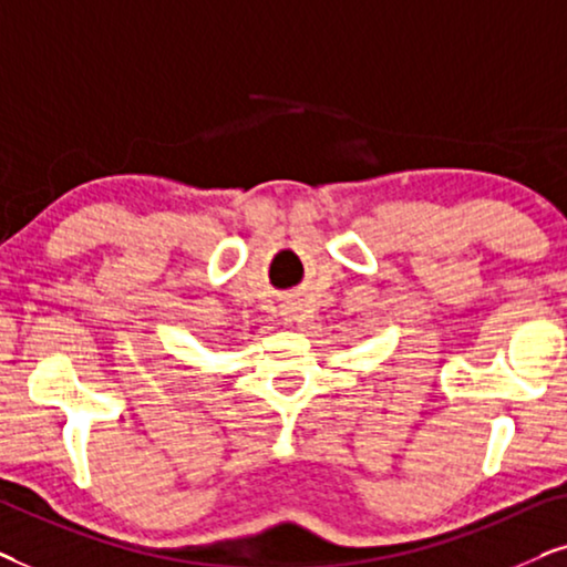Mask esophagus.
<instances>
[{
    "label": "esophagus",
    "mask_w": 567,
    "mask_h": 567,
    "mask_svg": "<svg viewBox=\"0 0 567 567\" xmlns=\"http://www.w3.org/2000/svg\"><path fill=\"white\" fill-rule=\"evenodd\" d=\"M282 319H285V323H300V308L296 306V303H288V306H282Z\"/></svg>",
    "instance_id": "1"
}]
</instances>
